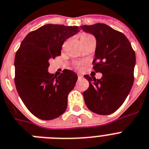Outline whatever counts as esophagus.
<instances>
[{
	"label": "esophagus",
	"mask_w": 149,
	"mask_h": 149,
	"mask_svg": "<svg viewBox=\"0 0 149 149\" xmlns=\"http://www.w3.org/2000/svg\"><path fill=\"white\" fill-rule=\"evenodd\" d=\"M77 77H78V80H81L83 78V76L81 75V74H77Z\"/></svg>",
	"instance_id": "obj_1"
}]
</instances>
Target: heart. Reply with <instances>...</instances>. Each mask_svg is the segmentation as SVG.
Listing matches in <instances>:
<instances>
[{
    "label": "heart",
    "instance_id": "heart-1",
    "mask_svg": "<svg viewBox=\"0 0 149 149\" xmlns=\"http://www.w3.org/2000/svg\"><path fill=\"white\" fill-rule=\"evenodd\" d=\"M91 36H92V35H89V34H83V35L81 36V41H83V40H87V38H90V37H91ZM75 65L78 67V66L81 65V64H80V63H75Z\"/></svg>",
    "mask_w": 149,
    "mask_h": 149
}]
</instances>
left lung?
Here are the masks:
<instances>
[{
    "label": "left lung",
    "mask_w": 149,
    "mask_h": 149,
    "mask_svg": "<svg viewBox=\"0 0 149 149\" xmlns=\"http://www.w3.org/2000/svg\"><path fill=\"white\" fill-rule=\"evenodd\" d=\"M81 28L96 38L93 68L102 74L100 79L84 75L90 84L83 93L85 104L96 114H110L121 106L131 90L135 52L127 37L109 25L96 23Z\"/></svg>",
    "instance_id": "left-lung-1"
}]
</instances>
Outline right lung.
I'll return each instance as SVG.
<instances>
[{
  "mask_svg": "<svg viewBox=\"0 0 149 149\" xmlns=\"http://www.w3.org/2000/svg\"><path fill=\"white\" fill-rule=\"evenodd\" d=\"M79 31L77 26L43 25L29 33L16 51V90L29 111L41 120H53L66 110L68 95L77 76L68 69L58 77L49 74V60L60 56L65 40Z\"/></svg>",
  "mask_w": 149,
  "mask_h": 149,
  "instance_id": "1",
  "label": "right lung"
}]
</instances>
